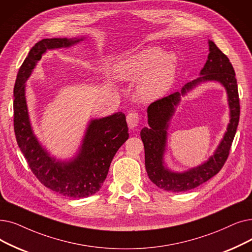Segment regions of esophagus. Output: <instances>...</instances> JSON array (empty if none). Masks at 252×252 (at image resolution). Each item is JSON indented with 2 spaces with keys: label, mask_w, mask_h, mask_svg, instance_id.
I'll list each match as a JSON object with an SVG mask.
<instances>
[{
  "label": "esophagus",
  "mask_w": 252,
  "mask_h": 252,
  "mask_svg": "<svg viewBox=\"0 0 252 252\" xmlns=\"http://www.w3.org/2000/svg\"><path fill=\"white\" fill-rule=\"evenodd\" d=\"M140 122V117L139 114L136 112H130L126 116V123L129 128H135L138 126Z\"/></svg>",
  "instance_id": "1"
}]
</instances>
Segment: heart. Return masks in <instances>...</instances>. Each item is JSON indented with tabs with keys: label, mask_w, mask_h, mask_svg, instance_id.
<instances>
[{
	"label": "heart",
	"mask_w": 252,
	"mask_h": 252,
	"mask_svg": "<svg viewBox=\"0 0 252 252\" xmlns=\"http://www.w3.org/2000/svg\"><path fill=\"white\" fill-rule=\"evenodd\" d=\"M177 70V57L163 52L158 46H149L117 61L113 74L120 81H139L138 94L151 101L166 94L172 87Z\"/></svg>",
	"instance_id": "obj_1"
}]
</instances>
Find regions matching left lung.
Listing matches in <instances>:
<instances>
[{
	"instance_id": "left-lung-1",
	"label": "left lung",
	"mask_w": 252,
	"mask_h": 252,
	"mask_svg": "<svg viewBox=\"0 0 252 252\" xmlns=\"http://www.w3.org/2000/svg\"><path fill=\"white\" fill-rule=\"evenodd\" d=\"M208 44L209 54L200 72V77L185 84L181 92L171 94L153 102L147 108L149 126L142 128L140 133L144 144L145 168L149 179L163 190L171 192L188 191L212 178L224 165L236 134L240 117L236 74L231 62L214 42L209 40ZM208 81L220 83L226 89L230 107V124L227 132L214 155L202 165L184 172L171 171L163 160L169 120L176 111L181 96L202 82Z\"/></svg>"
}]
</instances>
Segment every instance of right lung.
I'll use <instances>...</instances> for the list:
<instances>
[{
    "mask_svg": "<svg viewBox=\"0 0 252 252\" xmlns=\"http://www.w3.org/2000/svg\"><path fill=\"white\" fill-rule=\"evenodd\" d=\"M84 38L43 39L30 50L14 85V132L32 172L53 191L70 198H85L99 191L117 150L128 139L126 115L117 112L92 119L76 156L69 160L50 157L32 132L26 99V81L47 50L76 45Z\"/></svg>",
    "mask_w": 252,
    "mask_h": 252,
    "instance_id": "right-lung-1",
    "label": "right lung"
}]
</instances>
